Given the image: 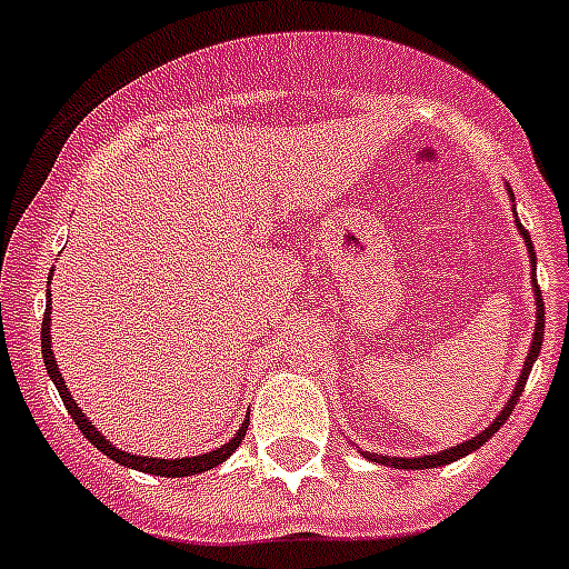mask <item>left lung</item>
Segmentation results:
<instances>
[{"instance_id":"8db88e82","label":"left lung","mask_w":569,"mask_h":569,"mask_svg":"<svg viewBox=\"0 0 569 569\" xmlns=\"http://www.w3.org/2000/svg\"><path fill=\"white\" fill-rule=\"evenodd\" d=\"M507 193H510L512 199V190L510 184H507ZM516 210V208H512ZM516 228H519V233L525 236V244H527V253H530V264H532V273H536V253H532V241L530 236H527V230L521 228L519 216H516ZM532 296H536V330H532V341H530V350H527V359L525 365H521V373H519V381H516V387H512V396L507 399V405L501 407V413L496 416V419L490 421V425L481 430L479 436H472V439L461 441V445L456 447H447V450H439V453H430V456H419V459H401V456H381V453H365V450H359L365 459L376 461V465H387V467H396V470H433V467H445V465H453V461L465 459V456H470L472 450H479L481 445H485L487 439H490L496 430H501V425L507 421V416L512 413V407H516V401H519V396L525 393V385H527V376H530L532 365H536V359H539L541 353V341H545V301H541V290H539V281L532 279Z\"/></svg>"}]
</instances>
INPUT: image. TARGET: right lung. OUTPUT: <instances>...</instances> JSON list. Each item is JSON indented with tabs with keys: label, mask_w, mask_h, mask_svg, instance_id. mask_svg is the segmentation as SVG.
<instances>
[{
	"label": "right lung",
	"mask_w": 569,
	"mask_h": 569,
	"mask_svg": "<svg viewBox=\"0 0 569 569\" xmlns=\"http://www.w3.org/2000/svg\"><path fill=\"white\" fill-rule=\"evenodd\" d=\"M42 359H44V370H48L50 381L57 385L59 396H62L64 407H68V413L73 416V421H77V427L82 430L84 439L97 447V450H102L108 459H113L116 465H124V467H130V470L150 472V476H162V479H182V476H196V472L213 470V467H219L222 461H228L230 456L236 453V447L241 445L244 433H248V419H244L239 427V433H236L228 445L216 447V450H210V453H202V456H184V459H150V456L124 453V450H119V447L110 445L108 436L99 433V427L93 425V421L82 413V407L73 401L68 385H64L62 373H59V365H57V359H53V350H50V293H48V305H44V321H42Z\"/></svg>",
	"instance_id": "obj_1"
}]
</instances>
